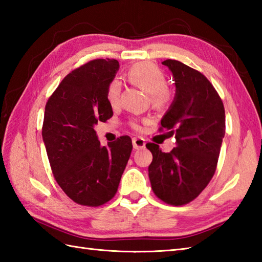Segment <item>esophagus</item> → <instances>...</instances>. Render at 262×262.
Here are the masks:
<instances>
[{
  "instance_id": "esophagus-1",
  "label": "esophagus",
  "mask_w": 262,
  "mask_h": 262,
  "mask_svg": "<svg viewBox=\"0 0 262 262\" xmlns=\"http://www.w3.org/2000/svg\"><path fill=\"white\" fill-rule=\"evenodd\" d=\"M133 146L135 149H140L145 147V140L142 137H134L133 138Z\"/></svg>"
}]
</instances>
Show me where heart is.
Returning a JSON list of instances; mask_svg holds the SVG:
<instances>
[{"mask_svg":"<svg viewBox=\"0 0 262 262\" xmlns=\"http://www.w3.org/2000/svg\"><path fill=\"white\" fill-rule=\"evenodd\" d=\"M127 77L132 84L142 88L149 94V101L152 108L155 110H164L169 107L173 99V92L166 85V77L158 66L140 63L133 65L127 72ZM122 84L118 79L111 80L108 90L107 98L109 103L113 107H117L120 103ZM130 127L136 132L142 130V126L137 120L133 119L129 122Z\"/></svg>","mask_w":262,"mask_h":262,"instance_id":"1","label":"heart"}]
</instances>
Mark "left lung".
Listing matches in <instances>:
<instances>
[{
	"label": "left lung",
	"instance_id": "left-lung-1",
	"mask_svg": "<svg viewBox=\"0 0 262 262\" xmlns=\"http://www.w3.org/2000/svg\"><path fill=\"white\" fill-rule=\"evenodd\" d=\"M173 74L176 97L161 120L160 132L174 135L170 153L154 143L148 177L153 192L165 204L182 206L196 199L213 178L225 135V110L207 77L179 60L162 62Z\"/></svg>",
	"mask_w": 262,
	"mask_h": 262
}]
</instances>
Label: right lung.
I'll list each match as a JSON object with an SVG mask.
<instances>
[{"mask_svg":"<svg viewBox=\"0 0 262 262\" xmlns=\"http://www.w3.org/2000/svg\"><path fill=\"white\" fill-rule=\"evenodd\" d=\"M119 63L98 58L66 75L45 107L42 140L55 180L74 203L98 207L115 197L133 144L120 136L101 146L94 125L113 117L107 90Z\"/></svg>","mask_w":262,"mask_h":262,"instance_id":"obj_1","label":"right lung"}]
</instances>
